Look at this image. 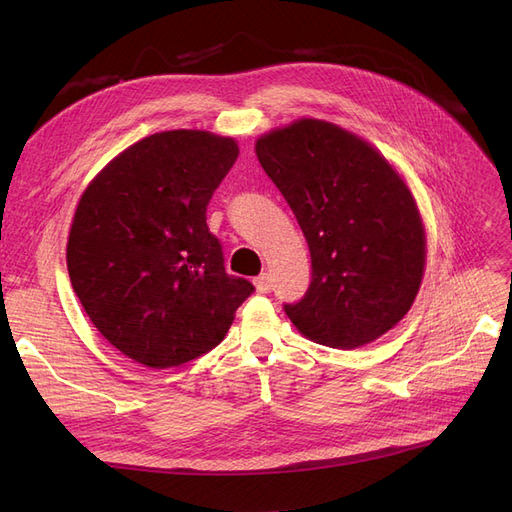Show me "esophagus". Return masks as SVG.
Listing matches in <instances>:
<instances>
[{
    "instance_id": "34e87169",
    "label": "esophagus",
    "mask_w": 512,
    "mask_h": 512,
    "mask_svg": "<svg viewBox=\"0 0 512 512\" xmlns=\"http://www.w3.org/2000/svg\"><path fill=\"white\" fill-rule=\"evenodd\" d=\"M254 286H256V290H258L260 294H267V292H271V290H273L271 273H262V275H258L256 280H254Z\"/></svg>"
}]
</instances>
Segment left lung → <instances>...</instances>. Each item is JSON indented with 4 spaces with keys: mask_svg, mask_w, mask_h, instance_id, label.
Here are the masks:
<instances>
[{
    "mask_svg": "<svg viewBox=\"0 0 512 512\" xmlns=\"http://www.w3.org/2000/svg\"><path fill=\"white\" fill-rule=\"evenodd\" d=\"M256 156L297 218L312 284L284 312L303 335L359 348L408 314L425 269V230L408 185L369 143L299 119L258 138Z\"/></svg>",
    "mask_w": 512,
    "mask_h": 512,
    "instance_id": "left-lung-1",
    "label": "left lung"
}]
</instances>
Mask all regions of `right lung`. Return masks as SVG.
Segmentation results:
<instances>
[{
	"instance_id": "add662e5",
	"label": "right lung",
	"mask_w": 512,
	"mask_h": 512,
	"mask_svg": "<svg viewBox=\"0 0 512 512\" xmlns=\"http://www.w3.org/2000/svg\"><path fill=\"white\" fill-rule=\"evenodd\" d=\"M239 156L203 130L151 134L89 183L68 273L89 320L136 363L166 369L218 346L252 282L228 275L207 205Z\"/></svg>"
}]
</instances>
